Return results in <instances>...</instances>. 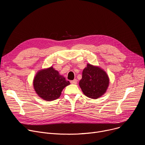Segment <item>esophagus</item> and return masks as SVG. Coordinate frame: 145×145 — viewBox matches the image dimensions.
<instances>
[{
  "mask_svg": "<svg viewBox=\"0 0 145 145\" xmlns=\"http://www.w3.org/2000/svg\"><path fill=\"white\" fill-rule=\"evenodd\" d=\"M77 79H74L73 80L71 81V83L73 84H77Z\"/></svg>",
  "mask_w": 145,
  "mask_h": 145,
  "instance_id": "1",
  "label": "esophagus"
}]
</instances>
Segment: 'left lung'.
I'll return each instance as SVG.
<instances>
[{"mask_svg":"<svg viewBox=\"0 0 145 145\" xmlns=\"http://www.w3.org/2000/svg\"><path fill=\"white\" fill-rule=\"evenodd\" d=\"M109 81V77L105 71L88 64L82 71L79 86L86 96L95 99L101 97L106 92Z\"/></svg>","mask_w":145,"mask_h":145,"instance_id":"obj_1","label":"left lung"}]
</instances>
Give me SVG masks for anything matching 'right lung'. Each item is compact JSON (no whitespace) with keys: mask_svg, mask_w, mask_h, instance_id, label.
<instances>
[{"mask_svg":"<svg viewBox=\"0 0 145 145\" xmlns=\"http://www.w3.org/2000/svg\"><path fill=\"white\" fill-rule=\"evenodd\" d=\"M69 84V81L52 67L38 71L33 80L35 91L40 98L46 101L59 98L62 91Z\"/></svg>","mask_w":145,"mask_h":145,"instance_id":"1","label":"right lung"}]
</instances>
